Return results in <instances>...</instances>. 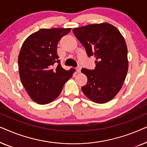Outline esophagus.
Instances as JSON below:
<instances>
[{
    "label": "esophagus",
    "mask_w": 147,
    "mask_h": 147,
    "mask_svg": "<svg viewBox=\"0 0 147 147\" xmlns=\"http://www.w3.org/2000/svg\"><path fill=\"white\" fill-rule=\"evenodd\" d=\"M81 69H82L81 66H78V67H77V68H76V71H77V72H78V73H80V72L81 71Z\"/></svg>",
    "instance_id": "1"
}]
</instances>
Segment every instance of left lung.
Returning <instances> with one entry per match:
<instances>
[{
	"label": "left lung",
	"instance_id": "obj_1",
	"mask_svg": "<svg viewBox=\"0 0 147 147\" xmlns=\"http://www.w3.org/2000/svg\"><path fill=\"white\" fill-rule=\"evenodd\" d=\"M73 32L88 57L96 58L95 69L81 70L88 78L82 92L96 103H106L119 92L127 74L125 40L117 28L107 23L74 28Z\"/></svg>",
	"mask_w": 147,
	"mask_h": 147
}]
</instances>
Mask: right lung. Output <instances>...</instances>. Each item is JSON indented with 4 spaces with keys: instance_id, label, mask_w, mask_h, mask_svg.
I'll return each instance as SVG.
<instances>
[{
    "instance_id": "1",
    "label": "right lung",
    "mask_w": 147,
    "mask_h": 147,
    "mask_svg": "<svg viewBox=\"0 0 147 147\" xmlns=\"http://www.w3.org/2000/svg\"><path fill=\"white\" fill-rule=\"evenodd\" d=\"M71 28L41 29L29 35L18 57L21 81L30 98L39 104L53 102L75 69L65 70L57 53L58 42Z\"/></svg>"
}]
</instances>
